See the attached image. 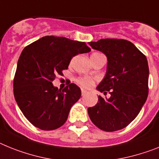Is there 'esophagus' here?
Listing matches in <instances>:
<instances>
[{
    "instance_id": "obj_1",
    "label": "esophagus",
    "mask_w": 159,
    "mask_h": 159,
    "mask_svg": "<svg viewBox=\"0 0 159 159\" xmlns=\"http://www.w3.org/2000/svg\"><path fill=\"white\" fill-rule=\"evenodd\" d=\"M86 93H87V92H86V90H85L84 89H82V95H85Z\"/></svg>"
}]
</instances>
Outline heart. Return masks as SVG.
I'll return each mask as SVG.
<instances>
[{"label": "heart", "instance_id": "heart-1", "mask_svg": "<svg viewBox=\"0 0 159 159\" xmlns=\"http://www.w3.org/2000/svg\"><path fill=\"white\" fill-rule=\"evenodd\" d=\"M94 81L95 80L94 78L89 77H80L77 79V83L81 86L86 88V89H90L91 87H93L94 85Z\"/></svg>", "mask_w": 159, "mask_h": 159}]
</instances>
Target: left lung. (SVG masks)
<instances>
[{"instance_id": "8db88e82", "label": "left lung", "mask_w": 159, "mask_h": 159, "mask_svg": "<svg viewBox=\"0 0 159 159\" xmlns=\"http://www.w3.org/2000/svg\"><path fill=\"white\" fill-rule=\"evenodd\" d=\"M89 44L107 58L106 75L97 90L104 94L109 91L111 96H98L97 104L88 108V114L98 129L117 131L137 116L147 99V59L133 43L125 39H102Z\"/></svg>"}]
</instances>
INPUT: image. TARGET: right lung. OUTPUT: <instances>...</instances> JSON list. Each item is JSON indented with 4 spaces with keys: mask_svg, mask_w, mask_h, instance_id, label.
I'll list each match as a JSON object with an SVG mask.
<instances>
[{
    "mask_svg": "<svg viewBox=\"0 0 159 159\" xmlns=\"http://www.w3.org/2000/svg\"><path fill=\"white\" fill-rule=\"evenodd\" d=\"M90 52L86 43L65 37L44 36L26 46L20 55L14 79V94L28 120L42 130H54L67 120L69 111L81 97L71 83L63 90L52 85L77 54Z\"/></svg>",
    "mask_w": 159,
    "mask_h": 159,
    "instance_id": "right-lung-1",
    "label": "right lung"
}]
</instances>
